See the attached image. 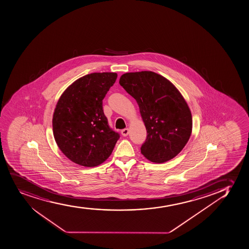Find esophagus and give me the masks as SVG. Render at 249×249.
I'll use <instances>...</instances> for the list:
<instances>
[{
    "label": "esophagus",
    "mask_w": 249,
    "mask_h": 249,
    "mask_svg": "<svg viewBox=\"0 0 249 249\" xmlns=\"http://www.w3.org/2000/svg\"><path fill=\"white\" fill-rule=\"evenodd\" d=\"M129 134L128 128H125L122 130V135L123 137H127V135Z\"/></svg>",
    "instance_id": "1"
}]
</instances>
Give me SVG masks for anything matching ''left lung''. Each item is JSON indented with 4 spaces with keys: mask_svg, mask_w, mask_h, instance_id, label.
<instances>
[{
    "mask_svg": "<svg viewBox=\"0 0 249 249\" xmlns=\"http://www.w3.org/2000/svg\"><path fill=\"white\" fill-rule=\"evenodd\" d=\"M119 84L137 100L147 131L142 155L155 163H164L178 155L193 129L192 113L179 91L152 71L123 74Z\"/></svg>",
    "mask_w": 249,
    "mask_h": 249,
    "instance_id": "obj_1",
    "label": "left lung"
}]
</instances>
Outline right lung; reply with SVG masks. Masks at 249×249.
Segmentation results:
<instances>
[{
	"label": "right lung",
	"mask_w": 249,
	"mask_h": 249,
	"mask_svg": "<svg viewBox=\"0 0 249 249\" xmlns=\"http://www.w3.org/2000/svg\"><path fill=\"white\" fill-rule=\"evenodd\" d=\"M117 77V73H91L75 80L60 97L53 118L54 138L74 163L99 165L120 138L103 109V99Z\"/></svg>",
	"instance_id": "add662e5"
}]
</instances>
